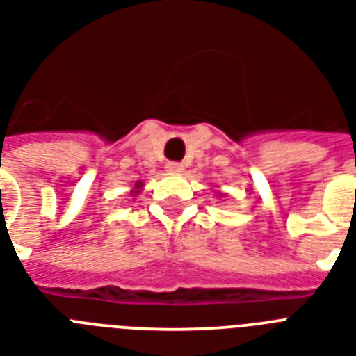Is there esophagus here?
Here are the masks:
<instances>
[{
  "mask_svg": "<svg viewBox=\"0 0 356 356\" xmlns=\"http://www.w3.org/2000/svg\"><path fill=\"white\" fill-rule=\"evenodd\" d=\"M166 172H170V173H181V172H183V164L168 163V164H166Z\"/></svg>",
  "mask_w": 356,
  "mask_h": 356,
  "instance_id": "obj_1",
  "label": "esophagus"
}]
</instances>
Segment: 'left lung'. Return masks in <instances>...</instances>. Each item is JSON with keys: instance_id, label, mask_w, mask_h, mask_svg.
<instances>
[{"instance_id": "left-lung-1", "label": "left lung", "mask_w": 356, "mask_h": 356, "mask_svg": "<svg viewBox=\"0 0 356 356\" xmlns=\"http://www.w3.org/2000/svg\"><path fill=\"white\" fill-rule=\"evenodd\" d=\"M221 195H223V193H219V197H221Z\"/></svg>"}]
</instances>
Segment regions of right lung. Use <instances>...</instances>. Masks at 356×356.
Masks as SVG:
<instances>
[{"label": "right lung", "mask_w": 356, "mask_h": 356, "mask_svg": "<svg viewBox=\"0 0 356 356\" xmlns=\"http://www.w3.org/2000/svg\"><path fill=\"white\" fill-rule=\"evenodd\" d=\"M143 186H144L143 181H137V183H135V186H133V190H131L133 195H137V193L140 192V188H143Z\"/></svg>", "instance_id": "right-lung-1"}]
</instances>
